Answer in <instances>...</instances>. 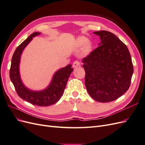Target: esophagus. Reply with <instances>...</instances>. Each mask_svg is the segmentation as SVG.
Masks as SVG:
<instances>
[{"label":"esophagus","instance_id":"1","mask_svg":"<svg viewBox=\"0 0 145 145\" xmlns=\"http://www.w3.org/2000/svg\"><path fill=\"white\" fill-rule=\"evenodd\" d=\"M80 63L79 62H78V61L76 60L74 62V63L72 64V67H73V68H76V67H78V66H80Z\"/></svg>","mask_w":145,"mask_h":145}]
</instances>
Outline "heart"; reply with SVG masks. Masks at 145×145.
I'll use <instances>...</instances> for the list:
<instances>
[{"instance_id":"1","label":"heart","mask_w":145,"mask_h":145,"mask_svg":"<svg viewBox=\"0 0 145 145\" xmlns=\"http://www.w3.org/2000/svg\"><path fill=\"white\" fill-rule=\"evenodd\" d=\"M75 45L77 47H82L83 48V54L86 55L88 54L92 49V43L89 40H88L86 37L84 36H81L78 37L75 42Z\"/></svg>"}]
</instances>
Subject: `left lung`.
<instances>
[{"mask_svg": "<svg viewBox=\"0 0 145 145\" xmlns=\"http://www.w3.org/2000/svg\"><path fill=\"white\" fill-rule=\"evenodd\" d=\"M100 36L99 46L82 60L88 93L99 102H112L128 91L134 72L128 48L107 31L93 33Z\"/></svg>", "mask_w": 145, "mask_h": 145, "instance_id": "8db88e82", "label": "left lung"}]
</instances>
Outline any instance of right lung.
I'll return each mask as SVG.
<instances>
[{"instance_id":"obj_1","label":"right lung","mask_w":145,"mask_h":145,"mask_svg":"<svg viewBox=\"0 0 145 145\" xmlns=\"http://www.w3.org/2000/svg\"><path fill=\"white\" fill-rule=\"evenodd\" d=\"M39 34L40 33L38 32L31 34L16 48L11 59L10 77L17 94L21 99L32 105L47 106L56 103L62 97L70 74L73 71V68H71L72 65L69 64L57 70L54 73L50 85L42 91H33L26 87L22 81L20 75L19 65L21 55L33 37Z\"/></svg>"}]
</instances>
